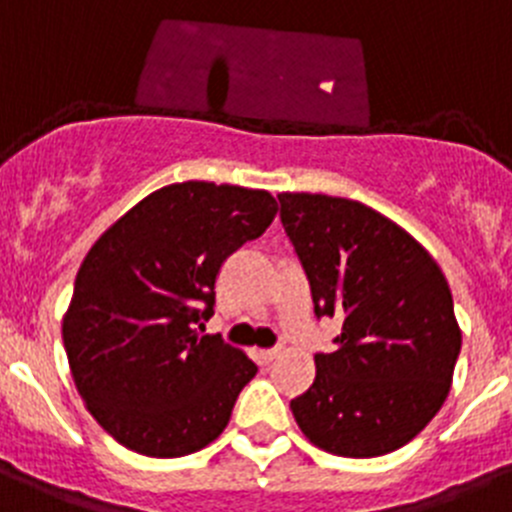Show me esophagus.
<instances>
[{"instance_id": "esophagus-1", "label": "esophagus", "mask_w": 512, "mask_h": 512, "mask_svg": "<svg viewBox=\"0 0 512 512\" xmlns=\"http://www.w3.org/2000/svg\"><path fill=\"white\" fill-rule=\"evenodd\" d=\"M260 356L265 364H270V361H275L280 356V348H267V351H260Z\"/></svg>"}]
</instances>
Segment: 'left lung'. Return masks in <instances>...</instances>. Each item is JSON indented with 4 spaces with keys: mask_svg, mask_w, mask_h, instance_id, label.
I'll return each instance as SVG.
<instances>
[{
    "mask_svg": "<svg viewBox=\"0 0 512 512\" xmlns=\"http://www.w3.org/2000/svg\"><path fill=\"white\" fill-rule=\"evenodd\" d=\"M280 219L305 267L315 315L341 318L333 353L290 401L300 432L338 457L412 442L442 409L462 346L444 272L407 229L361 202L283 191Z\"/></svg>",
    "mask_w": 512,
    "mask_h": 512,
    "instance_id": "8db88e82",
    "label": "left lung"
}]
</instances>
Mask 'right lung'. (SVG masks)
I'll return each instance as SVG.
<instances>
[{
	"instance_id": "right-lung-1",
	"label": "right lung",
	"mask_w": 512,
	"mask_h": 512,
	"mask_svg": "<svg viewBox=\"0 0 512 512\" xmlns=\"http://www.w3.org/2000/svg\"><path fill=\"white\" fill-rule=\"evenodd\" d=\"M275 214L265 189L181 181L151 191L88 250L62 343L85 407L123 447L184 457L224 432L257 366L197 323L212 315L222 262Z\"/></svg>"
}]
</instances>
